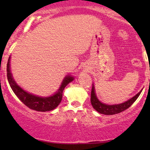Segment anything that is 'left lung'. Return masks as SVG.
Returning <instances> with one entry per match:
<instances>
[{
	"instance_id": "obj_1",
	"label": "left lung",
	"mask_w": 150,
	"mask_h": 150,
	"mask_svg": "<svg viewBox=\"0 0 150 150\" xmlns=\"http://www.w3.org/2000/svg\"><path fill=\"white\" fill-rule=\"evenodd\" d=\"M141 92H142V90H141L140 92L137 93L135 96H134V97L131 98V99H130L129 100L125 101L124 103H122V104L115 105H107L103 104V103H101L100 101L98 100L97 96H96L95 92H94V85H92V91H91L90 101L93 108L99 113L105 115H113L122 112V111H125L127 108L130 107V106L136 101V99L138 98Z\"/></svg>"
}]
</instances>
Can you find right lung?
Segmentation results:
<instances>
[{"mask_svg":"<svg viewBox=\"0 0 150 150\" xmlns=\"http://www.w3.org/2000/svg\"><path fill=\"white\" fill-rule=\"evenodd\" d=\"M10 58L7 63V77L9 82L10 87L13 89L15 95L18 99L23 103L25 106L29 107L30 109L37 111H49L54 109L59 105L62 100L63 91L67 85L73 80V77L71 76H66L63 80L62 85L54 95L49 97H39L37 96L31 94L30 93L25 92L21 87L17 85L16 82L13 80L12 74L10 70Z\"/></svg>","mask_w":150,"mask_h":150,"instance_id":"add662e5","label":"right lung"}]
</instances>
